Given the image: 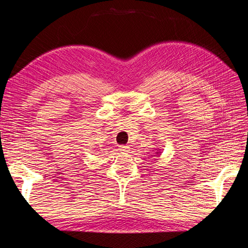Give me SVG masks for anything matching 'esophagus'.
<instances>
[{
    "label": "esophagus",
    "instance_id": "34e87169",
    "mask_svg": "<svg viewBox=\"0 0 248 248\" xmlns=\"http://www.w3.org/2000/svg\"><path fill=\"white\" fill-rule=\"evenodd\" d=\"M129 146L128 145H121V146H119V150H120V151H121V152H128L129 151Z\"/></svg>",
    "mask_w": 248,
    "mask_h": 248
}]
</instances>
